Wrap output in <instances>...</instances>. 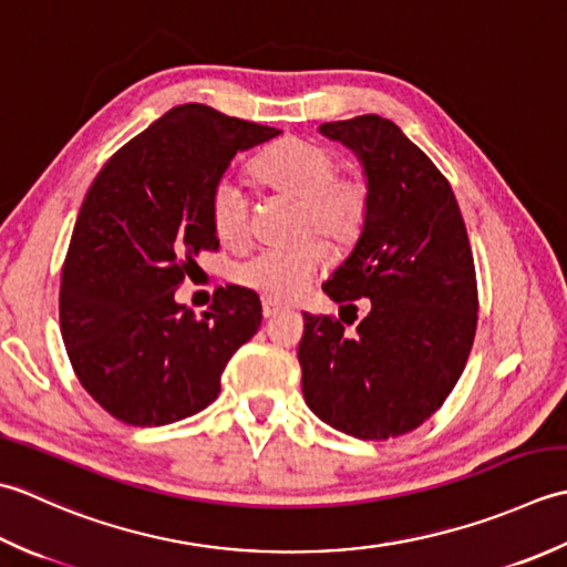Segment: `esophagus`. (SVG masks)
Instances as JSON below:
<instances>
[{
	"instance_id": "34e87169",
	"label": "esophagus",
	"mask_w": 567,
	"mask_h": 567,
	"mask_svg": "<svg viewBox=\"0 0 567 567\" xmlns=\"http://www.w3.org/2000/svg\"><path fill=\"white\" fill-rule=\"evenodd\" d=\"M281 310H284V308H281L279 303H274V300H269V298L264 300V303H261V313H264V318H267V320H269V318H276V316H279Z\"/></svg>"
}]
</instances>
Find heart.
<instances>
[{"label": "heart", "mask_w": 567, "mask_h": 567, "mask_svg": "<svg viewBox=\"0 0 567 567\" xmlns=\"http://www.w3.org/2000/svg\"><path fill=\"white\" fill-rule=\"evenodd\" d=\"M330 148L288 136L254 161L264 186L300 203V233H316L332 247H350L362 235L369 213L367 183L352 173H334ZM210 225L225 247H239L249 235V200L233 176L219 178L210 193ZM326 251L318 241L293 249H261L233 269L235 284L269 300H291L320 274Z\"/></svg>", "instance_id": "1"}]
</instances>
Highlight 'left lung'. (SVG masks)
<instances>
[{
    "instance_id": "obj_1",
    "label": "left lung",
    "mask_w": 567,
    "mask_h": 567,
    "mask_svg": "<svg viewBox=\"0 0 567 567\" xmlns=\"http://www.w3.org/2000/svg\"><path fill=\"white\" fill-rule=\"evenodd\" d=\"M318 132L360 158L369 190L362 235L322 291L340 308L369 298V313L354 334L306 313L300 384L320 421L386 441L431 419L465 369L477 328L475 261L453 188L394 122L362 114Z\"/></svg>"
}]
</instances>
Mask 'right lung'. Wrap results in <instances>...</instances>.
Masks as SVG:
<instances>
[{
    "mask_svg": "<svg viewBox=\"0 0 567 567\" xmlns=\"http://www.w3.org/2000/svg\"><path fill=\"white\" fill-rule=\"evenodd\" d=\"M281 132L178 105L97 173L61 276V332L87 394L130 425H166L203 411L219 377L261 326L259 296L217 288L195 318L176 288L219 241L210 193L239 152Z\"/></svg>",
    "mask_w": 567,
    "mask_h": 567,
    "instance_id": "right-lung-1",
    "label": "right lung"
}]
</instances>
